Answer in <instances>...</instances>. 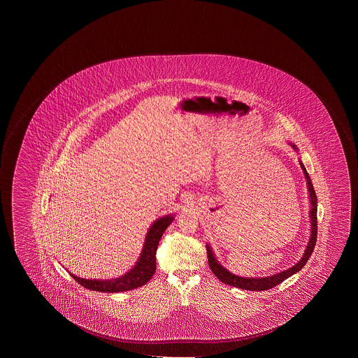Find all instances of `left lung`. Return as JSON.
<instances>
[{"instance_id": "8db88e82", "label": "left lung", "mask_w": 358, "mask_h": 358, "mask_svg": "<svg viewBox=\"0 0 358 358\" xmlns=\"http://www.w3.org/2000/svg\"><path fill=\"white\" fill-rule=\"evenodd\" d=\"M288 145L292 147L296 152H299V148H297L296 145H293L291 142H288ZM299 164H301V169L303 171L306 181H307L308 199H310V238H308L305 252L302 255L301 259H299L297 264H293L292 267H289L287 270L281 271V272L275 273V275H267V277H242V275H235V273L229 272L227 268H224L222 264H220V261H217L216 256H215V253L212 251L211 246L207 243L206 248H207L208 264H210V268H211L212 272L215 273V275H216L220 281L229 285V286H234V287L241 288V289H247V291H266V289L275 287L277 285H280L281 282L287 280L288 277L297 273L299 271L302 270V267L308 261V258L310 257V255L313 252V248H315L317 241V196L310 176H308L306 167L302 164L301 159H299Z\"/></svg>"}]
</instances>
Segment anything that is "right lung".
Listing matches in <instances>:
<instances>
[{"mask_svg":"<svg viewBox=\"0 0 358 358\" xmlns=\"http://www.w3.org/2000/svg\"><path fill=\"white\" fill-rule=\"evenodd\" d=\"M173 220L175 216L170 213L153 221L147 231L140 257L137 259L135 266L127 271L124 275L112 280H87L71 273L69 270L67 272L72 275V278H75V281L91 291L117 293L141 287L152 278L153 273L156 271V251H157L159 240Z\"/></svg>","mask_w":358,"mask_h":358,"instance_id":"1","label":"right lung"}]
</instances>
